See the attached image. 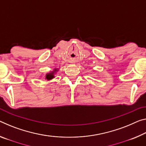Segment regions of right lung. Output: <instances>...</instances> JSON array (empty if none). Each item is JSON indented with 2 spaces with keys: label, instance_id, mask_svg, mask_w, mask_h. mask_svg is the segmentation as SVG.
Here are the masks:
<instances>
[{
  "label": "right lung",
  "instance_id": "add662e5",
  "mask_svg": "<svg viewBox=\"0 0 146 146\" xmlns=\"http://www.w3.org/2000/svg\"><path fill=\"white\" fill-rule=\"evenodd\" d=\"M58 71V69L55 68V69H54V70H53L52 72L47 73L45 76V79H47V80H49L52 79V78H54V73H56Z\"/></svg>",
  "mask_w": 146,
  "mask_h": 146
}]
</instances>
